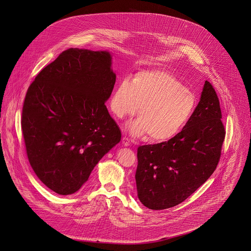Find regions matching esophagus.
I'll return each instance as SVG.
<instances>
[{
    "mask_svg": "<svg viewBox=\"0 0 251 251\" xmlns=\"http://www.w3.org/2000/svg\"><path fill=\"white\" fill-rule=\"evenodd\" d=\"M122 144L125 147H129L130 146V141H129V139L127 137H123L122 138Z\"/></svg>",
    "mask_w": 251,
    "mask_h": 251,
    "instance_id": "esophagus-1",
    "label": "esophagus"
}]
</instances>
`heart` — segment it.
Listing matches in <instances>:
<instances>
[{"label": "heart", "instance_id": "b5f03b06", "mask_svg": "<svg viewBox=\"0 0 251 251\" xmlns=\"http://www.w3.org/2000/svg\"><path fill=\"white\" fill-rule=\"evenodd\" d=\"M198 106L194 92L172 73L163 70L138 72L131 80L121 79L112 99L111 109L124 119L138 111V120L127 124L135 136H148L151 143L167 142L177 136L190 122Z\"/></svg>", "mask_w": 251, "mask_h": 251}]
</instances>
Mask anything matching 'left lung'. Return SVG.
Masks as SVG:
<instances>
[{"mask_svg":"<svg viewBox=\"0 0 251 251\" xmlns=\"http://www.w3.org/2000/svg\"><path fill=\"white\" fill-rule=\"evenodd\" d=\"M219 100L205 81L187 126L165 143L137 149V196L144 206L164 210L185 201L211 177L221 155L225 129Z\"/></svg>","mask_w":251,"mask_h":251,"instance_id":"obj_1","label":"left lung"}]
</instances>
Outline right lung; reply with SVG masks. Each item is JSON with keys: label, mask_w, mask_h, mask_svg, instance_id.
Masks as SVG:
<instances>
[{"label": "right lung", "mask_w": 251, "mask_h": 251, "mask_svg": "<svg viewBox=\"0 0 251 251\" xmlns=\"http://www.w3.org/2000/svg\"><path fill=\"white\" fill-rule=\"evenodd\" d=\"M107 50L71 48L37 74L24 100L26 152L36 176L59 195L78 191L121 132L105 102L116 83Z\"/></svg>", "instance_id": "obj_1"}]
</instances>
